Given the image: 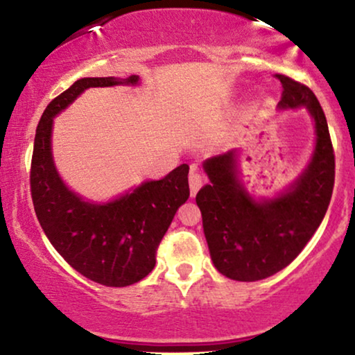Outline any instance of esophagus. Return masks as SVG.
I'll list each match as a JSON object with an SVG mask.
<instances>
[{"instance_id":"obj_1","label":"esophagus","mask_w":355,"mask_h":355,"mask_svg":"<svg viewBox=\"0 0 355 355\" xmlns=\"http://www.w3.org/2000/svg\"><path fill=\"white\" fill-rule=\"evenodd\" d=\"M203 179L200 174L197 173L196 166H191V174H189V187H191V197H196V193L198 192V189L202 187Z\"/></svg>"}]
</instances>
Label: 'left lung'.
I'll use <instances>...</instances> for the list:
<instances>
[{"label":"left lung","mask_w":355,"mask_h":355,"mask_svg":"<svg viewBox=\"0 0 355 355\" xmlns=\"http://www.w3.org/2000/svg\"><path fill=\"white\" fill-rule=\"evenodd\" d=\"M283 85L279 110L305 108L315 123V148L304 173L273 198L257 200L237 176V150L203 163L210 184L198 191L203 232L215 268L236 281L278 273L312 239L334 186V152L327 118L307 85L276 74Z\"/></svg>","instance_id":"left-lung-1"}]
</instances>
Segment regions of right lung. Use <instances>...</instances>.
Listing matches in <instances>:
<instances>
[{
	"label": "right lung",
	"mask_w": 355,
	"mask_h": 355,
	"mask_svg": "<svg viewBox=\"0 0 355 355\" xmlns=\"http://www.w3.org/2000/svg\"><path fill=\"white\" fill-rule=\"evenodd\" d=\"M121 84H139V76L84 77L51 100L37 125L31 166L33 208L51 245L85 278L111 288L137 283L153 270L159 242L191 193L187 164L106 203L87 202L62 182L51 153L53 118L90 87Z\"/></svg>",
	"instance_id": "1"
}]
</instances>
